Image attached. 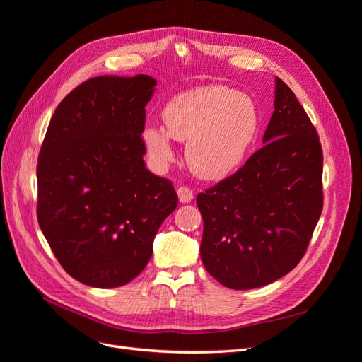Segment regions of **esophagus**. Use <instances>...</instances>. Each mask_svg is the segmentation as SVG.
Here are the masks:
<instances>
[{"mask_svg":"<svg viewBox=\"0 0 362 362\" xmlns=\"http://www.w3.org/2000/svg\"><path fill=\"white\" fill-rule=\"evenodd\" d=\"M178 193V199L181 204H189L193 199V192L189 187H180L177 190Z\"/></svg>","mask_w":362,"mask_h":362,"instance_id":"esophagus-1","label":"esophagus"}]
</instances>
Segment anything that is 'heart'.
I'll return each mask as SVG.
<instances>
[{
	"mask_svg": "<svg viewBox=\"0 0 362 362\" xmlns=\"http://www.w3.org/2000/svg\"><path fill=\"white\" fill-rule=\"evenodd\" d=\"M164 125H148L141 144L156 168L175 158L173 140L185 144V161L196 177L222 181L246 161L259 131L254 100L225 86L184 90L163 108Z\"/></svg>",
	"mask_w": 362,
	"mask_h": 362,
	"instance_id": "heart-1",
	"label": "heart"
}]
</instances>
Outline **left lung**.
Returning <instances> with one entry per match:
<instances>
[{
    "mask_svg": "<svg viewBox=\"0 0 362 362\" xmlns=\"http://www.w3.org/2000/svg\"><path fill=\"white\" fill-rule=\"evenodd\" d=\"M273 105L264 146L196 198L204 218L201 259L233 290L264 287L298 266L323 208L319 136L278 76Z\"/></svg>",
    "mask_w": 362,
    "mask_h": 362,
    "instance_id": "obj_1",
    "label": "left lung"
}]
</instances>
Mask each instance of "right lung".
Segmentation results:
<instances>
[{"label":"right lung","instance_id":"add662e5","mask_svg":"<svg viewBox=\"0 0 362 362\" xmlns=\"http://www.w3.org/2000/svg\"><path fill=\"white\" fill-rule=\"evenodd\" d=\"M149 75H103L54 112L37 161V221L69 275L95 288L133 281L160 225L178 205L172 182L146 169Z\"/></svg>","mask_w":362,"mask_h":362}]
</instances>
